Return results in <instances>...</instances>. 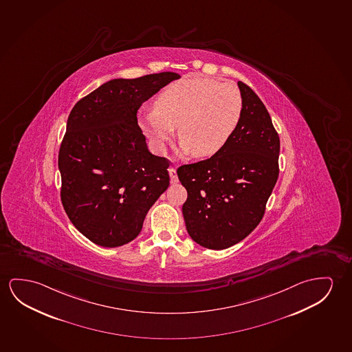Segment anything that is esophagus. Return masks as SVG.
I'll return each mask as SVG.
<instances>
[{
	"instance_id": "esophagus-1",
	"label": "esophagus",
	"mask_w": 352,
	"mask_h": 352,
	"mask_svg": "<svg viewBox=\"0 0 352 352\" xmlns=\"http://www.w3.org/2000/svg\"><path fill=\"white\" fill-rule=\"evenodd\" d=\"M168 172H169V177H170V183L175 184L178 183V175H177V169L173 167L168 168Z\"/></svg>"
}]
</instances>
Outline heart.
Instances as JSON below:
<instances>
[{
    "mask_svg": "<svg viewBox=\"0 0 352 352\" xmlns=\"http://www.w3.org/2000/svg\"><path fill=\"white\" fill-rule=\"evenodd\" d=\"M243 102L238 87L204 76H189L163 90L155 109L141 114L144 133L162 150L178 128L182 150L197 158L211 157L238 129Z\"/></svg>",
    "mask_w": 352,
    "mask_h": 352,
    "instance_id": "1",
    "label": "heart"
}]
</instances>
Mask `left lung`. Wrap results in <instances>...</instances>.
Returning a JSON list of instances; mask_svg holds the SVG:
<instances>
[{
	"label": "left lung",
	"instance_id": "left-lung-1",
	"mask_svg": "<svg viewBox=\"0 0 352 352\" xmlns=\"http://www.w3.org/2000/svg\"><path fill=\"white\" fill-rule=\"evenodd\" d=\"M238 85L243 117L227 145L177 170L188 191L186 230L206 249H228L246 238L262 221L279 175L280 140L271 116L251 87Z\"/></svg>",
	"mask_w": 352,
	"mask_h": 352
}]
</instances>
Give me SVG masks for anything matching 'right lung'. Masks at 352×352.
<instances>
[{
  "mask_svg": "<svg viewBox=\"0 0 352 352\" xmlns=\"http://www.w3.org/2000/svg\"><path fill=\"white\" fill-rule=\"evenodd\" d=\"M179 78L162 72L113 79L72 109L58 153L60 200L73 226L92 243L118 248L134 240L169 186V161L148 151L136 113Z\"/></svg>",
  "mask_w": 352,
  "mask_h": 352,
  "instance_id": "obj_1",
  "label": "right lung"
}]
</instances>
